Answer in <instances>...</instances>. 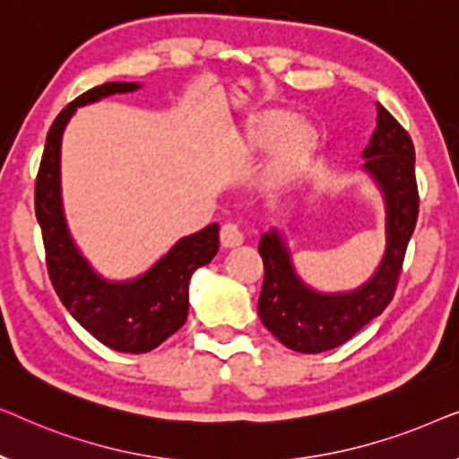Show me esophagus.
<instances>
[{
    "label": "esophagus",
    "instance_id": "1",
    "mask_svg": "<svg viewBox=\"0 0 459 459\" xmlns=\"http://www.w3.org/2000/svg\"><path fill=\"white\" fill-rule=\"evenodd\" d=\"M219 242H221L223 248H238L242 247L244 236L234 223H225L221 228V234H219Z\"/></svg>",
    "mask_w": 459,
    "mask_h": 459
}]
</instances>
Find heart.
<instances>
[{"instance_id":"1","label":"heart","mask_w":459,"mask_h":459,"mask_svg":"<svg viewBox=\"0 0 459 459\" xmlns=\"http://www.w3.org/2000/svg\"><path fill=\"white\" fill-rule=\"evenodd\" d=\"M322 146V129L311 118L286 108L250 112L238 129V150L247 159L265 152L256 186L267 196L294 190L313 171Z\"/></svg>"}]
</instances>
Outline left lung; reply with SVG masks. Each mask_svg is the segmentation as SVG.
<instances>
[{
    "mask_svg": "<svg viewBox=\"0 0 459 459\" xmlns=\"http://www.w3.org/2000/svg\"><path fill=\"white\" fill-rule=\"evenodd\" d=\"M376 129L363 150L366 171L385 203L386 247L372 278L355 290L319 292L297 273L286 238L272 228L261 236L263 288L259 316L265 328L297 353L341 347L391 303L407 242L418 219L416 152L411 137L385 106L376 104Z\"/></svg>",
    "mask_w": 459,
    "mask_h": 459,
    "instance_id": "1",
    "label": "left lung"
}]
</instances>
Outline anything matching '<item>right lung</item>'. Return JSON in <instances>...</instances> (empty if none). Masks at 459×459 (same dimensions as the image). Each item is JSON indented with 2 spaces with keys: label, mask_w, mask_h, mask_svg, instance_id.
<instances>
[{
  "label": "right lung",
  "mask_w": 459,
  "mask_h": 459,
  "mask_svg": "<svg viewBox=\"0 0 459 459\" xmlns=\"http://www.w3.org/2000/svg\"><path fill=\"white\" fill-rule=\"evenodd\" d=\"M140 87V83L112 81L68 104L48 131L35 181V215L54 290L66 311L93 338L118 353H148L186 324L192 273L211 263L219 250V225L211 223L175 242L146 273L117 281L102 278L90 265L68 231L60 184L62 134L79 106Z\"/></svg>",
  "instance_id": "right-lung-1"
}]
</instances>
